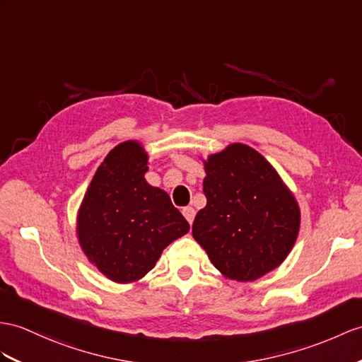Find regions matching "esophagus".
<instances>
[{
    "instance_id": "esophagus-1",
    "label": "esophagus",
    "mask_w": 362,
    "mask_h": 362,
    "mask_svg": "<svg viewBox=\"0 0 362 362\" xmlns=\"http://www.w3.org/2000/svg\"><path fill=\"white\" fill-rule=\"evenodd\" d=\"M182 215H184V218L187 219L189 224H192L193 219H195V209H193V207H184L182 209Z\"/></svg>"
}]
</instances>
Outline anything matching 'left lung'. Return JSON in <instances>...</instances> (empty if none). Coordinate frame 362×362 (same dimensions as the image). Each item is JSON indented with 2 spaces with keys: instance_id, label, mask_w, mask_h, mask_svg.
Here are the masks:
<instances>
[{
  "instance_id": "obj_1",
  "label": "left lung",
  "mask_w": 362,
  "mask_h": 362,
  "mask_svg": "<svg viewBox=\"0 0 362 362\" xmlns=\"http://www.w3.org/2000/svg\"><path fill=\"white\" fill-rule=\"evenodd\" d=\"M207 204L192 235L211 264L241 283L276 269L292 250L301 211L293 193L255 148L235 143L204 161Z\"/></svg>"
}]
</instances>
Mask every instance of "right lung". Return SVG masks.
Returning a JSON list of instances; mask_svg holds the SVG:
<instances>
[{
  "label": "right lung",
  "mask_w": 362,
  "mask_h": 362,
  "mask_svg": "<svg viewBox=\"0 0 362 362\" xmlns=\"http://www.w3.org/2000/svg\"><path fill=\"white\" fill-rule=\"evenodd\" d=\"M147 161L138 141L113 147L78 210L79 245L93 266L118 284L143 278L167 245L190 230L170 197L146 181Z\"/></svg>",
  "instance_id": "obj_1"
}]
</instances>
